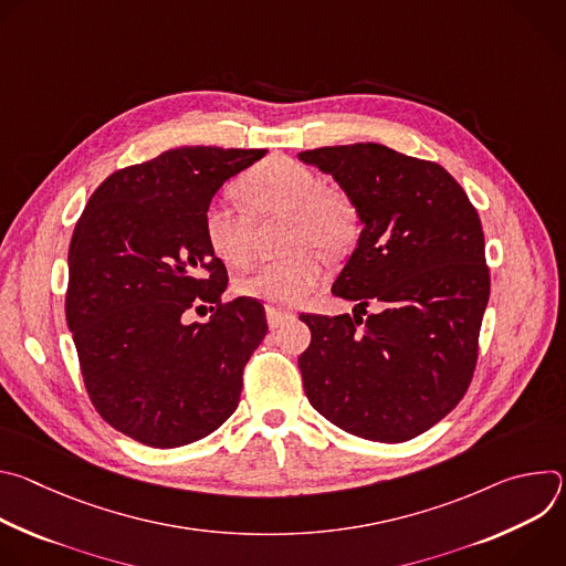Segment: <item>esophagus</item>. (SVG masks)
Here are the masks:
<instances>
[{
    "label": "esophagus",
    "mask_w": 566,
    "mask_h": 566,
    "mask_svg": "<svg viewBox=\"0 0 566 566\" xmlns=\"http://www.w3.org/2000/svg\"><path fill=\"white\" fill-rule=\"evenodd\" d=\"M293 317H295L293 311H284V308H275V306L266 308V319H269V327L271 329H277V327L286 325V322L293 319Z\"/></svg>",
    "instance_id": "1"
}]
</instances>
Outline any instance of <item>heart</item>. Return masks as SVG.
<instances>
[{
    "mask_svg": "<svg viewBox=\"0 0 566 566\" xmlns=\"http://www.w3.org/2000/svg\"><path fill=\"white\" fill-rule=\"evenodd\" d=\"M258 217L289 214L282 260L266 262L237 282L241 295L275 308L300 304L325 277V264L313 249L340 253L354 237L356 212L349 199L322 188L319 177L286 156H271L239 186ZM203 234L210 251L228 266H247L253 255L251 219L228 199H212L203 210Z\"/></svg>",
    "mask_w": 566,
    "mask_h": 566,
    "instance_id": "1",
    "label": "heart"
}]
</instances>
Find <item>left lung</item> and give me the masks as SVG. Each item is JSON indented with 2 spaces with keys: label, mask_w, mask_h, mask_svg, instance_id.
<instances>
[{
  "label": "left lung",
  "mask_w": 566,
  "mask_h": 566,
  "mask_svg": "<svg viewBox=\"0 0 566 566\" xmlns=\"http://www.w3.org/2000/svg\"><path fill=\"white\" fill-rule=\"evenodd\" d=\"M297 158L332 175L363 223L332 286L356 302L354 317L300 315L306 398L349 434L415 439L454 410L474 371L491 295L479 214L441 166L378 143ZM369 301L379 311L363 318Z\"/></svg>",
  "instance_id": "1"
}]
</instances>
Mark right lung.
Segmentation results:
<instances>
[{
    "mask_svg": "<svg viewBox=\"0 0 566 566\" xmlns=\"http://www.w3.org/2000/svg\"><path fill=\"white\" fill-rule=\"evenodd\" d=\"M264 154L168 149L107 177L75 223L64 308L85 387L112 428L145 446L199 441L239 406L241 371L269 327L260 302H221L228 273L203 210ZM206 303L208 323L185 322Z\"/></svg>",
    "mask_w": 566,
    "mask_h": 566,
    "instance_id": "right-lung-1",
    "label": "right lung"
}]
</instances>
